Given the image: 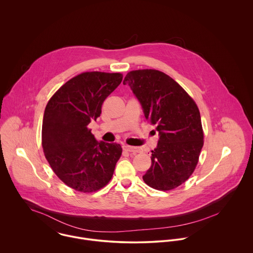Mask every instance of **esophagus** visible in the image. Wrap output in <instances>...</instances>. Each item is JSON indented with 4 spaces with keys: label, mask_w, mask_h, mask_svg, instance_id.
Wrapping results in <instances>:
<instances>
[{
    "label": "esophagus",
    "mask_w": 253,
    "mask_h": 253,
    "mask_svg": "<svg viewBox=\"0 0 253 253\" xmlns=\"http://www.w3.org/2000/svg\"><path fill=\"white\" fill-rule=\"evenodd\" d=\"M125 149H126L127 152H130V153H133V154H136V153H140V152H141V149H140V148L133 147V146H128V145H126V146H125Z\"/></svg>",
    "instance_id": "esophagus-1"
}]
</instances>
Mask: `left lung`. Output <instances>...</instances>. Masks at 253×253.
<instances>
[{"instance_id":"left-lung-1","label":"left lung","mask_w":253,"mask_h":253,"mask_svg":"<svg viewBox=\"0 0 253 253\" xmlns=\"http://www.w3.org/2000/svg\"><path fill=\"white\" fill-rule=\"evenodd\" d=\"M126 84L160 135L143 180L156 190H173L192 175L204 146L199 108L178 83L159 70L130 71L124 80Z\"/></svg>"}]
</instances>
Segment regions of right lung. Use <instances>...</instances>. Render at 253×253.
Returning a JSON list of instances; mask_svg holds the SVG:
<instances>
[{
    "mask_svg": "<svg viewBox=\"0 0 253 253\" xmlns=\"http://www.w3.org/2000/svg\"><path fill=\"white\" fill-rule=\"evenodd\" d=\"M122 80L121 73H82L59 87L45 106L44 157L57 177L76 191L91 193L105 187L122 156L121 145L97 142L87 127Z\"/></svg>",
    "mask_w": 253,
    "mask_h": 253,
    "instance_id": "obj_1",
    "label": "right lung"
}]
</instances>
